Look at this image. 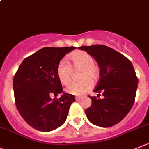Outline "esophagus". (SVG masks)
<instances>
[{
  "instance_id": "esophagus-1",
  "label": "esophagus",
  "mask_w": 149,
  "mask_h": 149,
  "mask_svg": "<svg viewBox=\"0 0 149 149\" xmlns=\"http://www.w3.org/2000/svg\"><path fill=\"white\" fill-rule=\"evenodd\" d=\"M81 99H82V97H76V98H75V100L77 101V100H81Z\"/></svg>"
}]
</instances>
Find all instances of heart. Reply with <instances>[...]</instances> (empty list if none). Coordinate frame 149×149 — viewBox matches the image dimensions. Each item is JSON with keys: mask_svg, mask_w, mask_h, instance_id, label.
Returning <instances> with one entry per match:
<instances>
[{"mask_svg": "<svg viewBox=\"0 0 149 149\" xmlns=\"http://www.w3.org/2000/svg\"><path fill=\"white\" fill-rule=\"evenodd\" d=\"M74 69H82L81 81L73 82L66 88V91L73 95H83L93 88V82L100 74V69L94 63L93 57L84 51H77L70 56ZM57 75L63 84L67 85L72 80V67L66 59H61L57 66Z\"/></svg>", "mask_w": 149, "mask_h": 149, "instance_id": "heart-1", "label": "heart"}]
</instances>
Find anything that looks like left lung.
<instances>
[{
  "label": "left lung",
  "mask_w": 149,
  "mask_h": 149,
  "mask_svg": "<svg viewBox=\"0 0 149 149\" xmlns=\"http://www.w3.org/2000/svg\"><path fill=\"white\" fill-rule=\"evenodd\" d=\"M78 49L86 51L98 63L100 78L93 91L104 96L103 99L89 97L91 105L85 110L88 119L102 127L118 124L128 114L135 100L138 79L131 61L105 45L82 46Z\"/></svg>",
  "instance_id": "left-lung-1"
}]
</instances>
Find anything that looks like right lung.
<instances>
[{
    "label": "right lung",
    "instance_id": "add662e5",
    "mask_svg": "<svg viewBox=\"0 0 149 149\" xmlns=\"http://www.w3.org/2000/svg\"><path fill=\"white\" fill-rule=\"evenodd\" d=\"M69 47H44L25 58L13 80L15 104L19 114L31 127L49 132L66 120L69 107L75 101L72 94L63 93L59 99L51 98L63 91L57 75V66Z\"/></svg>",
    "mask_w": 149,
    "mask_h": 149
}]
</instances>
